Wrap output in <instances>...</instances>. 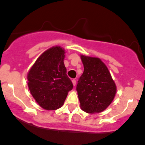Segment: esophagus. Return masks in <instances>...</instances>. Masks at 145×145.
Masks as SVG:
<instances>
[{"mask_svg": "<svg viewBox=\"0 0 145 145\" xmlns=\"http://www.w3.org/2000/svg\"><path fill=\"white\" fill-rule=\"evenodd\" d=\"M72 84H73V86H75L76 85V80H72Z\"/></svg>", "mask_w": 145, "mask_h": 145, "instance_id": "obj_1", "label": "esophagus"}]
</instances>
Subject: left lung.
I'll return each instance as SVG.
<instances>
[{
	"label": "left lung",
	"instance_id": "left-lung-1",
	"mask_svg": "<svg viewBox=\"0 0 145 145\" xmlns=\"http://www.w3.org/2000/svg\"><path fill=\"white\" fill-rule=\"evenodd\" d=\"M80 57L84 68L77 85L80 107L89 114L102 112L115 97L116 84L101 59L82 54Z\"/></svg>",
	"mask_w": 145,
	"mask_h": 145
}]
</instances>
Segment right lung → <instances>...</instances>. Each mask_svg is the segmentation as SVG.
I'll use <instances>...</instances> for the list:
<instances>
[{"mask_svg": "<svg viewBox=\"0 0 145 145\" xmlns=\"http://www.w3.org/2000/svg\"><path fill=\"white\" fill-rule=\"evenodd\" d=\"M65 53L61 46L51 47L40 55L28 72V89L37 103L46 110L61 107L73 88L64 65Z\"/></svg>", "mask_w": 145, "mask_h": 145, "instance_id": "add662e5", "label": "right lung"}]
</instances>
